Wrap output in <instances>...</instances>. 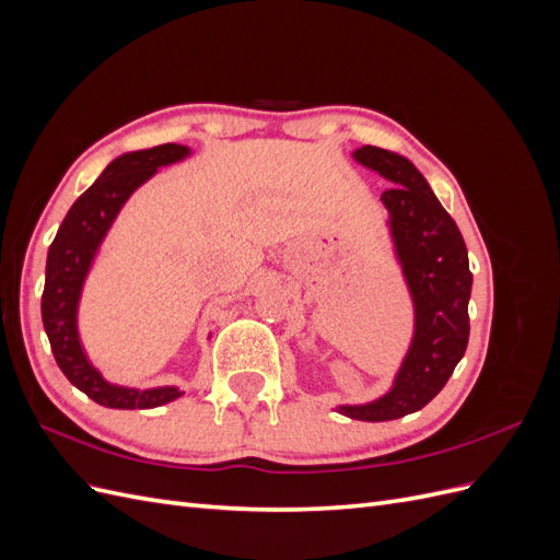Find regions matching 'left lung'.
<instances>
[{
    "instance_id": "obj_1",
    "label": "left lung",
    "mask_w": 560,
    "mask_h": 560,
    "mask_svg": "<svg viewBox=\"0 0 560 560\" xmlns=\"http://www.w3.org/2000/svg\"><path fill=\"white\" fill-rule=\"evenodd\" d=\"M354 159L395 184L381 200L416 303V336L393 389L364 406H338L348 418L383 422L430 404L463 360L469 341L471 273L460 229L411 161L369 144L354 151Z\"/></svg>"
}]
</instances>
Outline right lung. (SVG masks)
Returning a JSON list of instances; mask_svg holds the SVG:
<instances>
[{
  "mask_svg": "<svg viewBox=\"0 0 560 560\" xmlns=\"http://www.w3.org/2000/svg\"><path fill=\"white\" fill-rule=\"evenodd\" d=\"M186 154L189 149L182 144H159L112 161L91 189L77 198L48 247L42 319L50 350L67 381L109 409H154L182 395L177 387L130 389L103 381L83 358L77 336V303L93 254L126 198L154 175L156 167L175 163Z\"/></svg>",
  "mask_w": 560,
  "mask_h": 560,
  "instance_id": "1",
  "label": "right lung"
}]
</instances>
